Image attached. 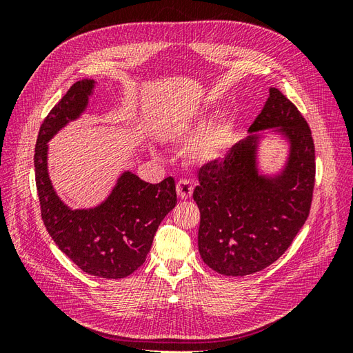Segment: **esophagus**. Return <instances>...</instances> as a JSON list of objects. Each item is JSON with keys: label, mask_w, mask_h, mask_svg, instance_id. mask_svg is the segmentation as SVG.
I'll use <instances>...</instances> for the list:
<instances>
[{"label": "esophagus", "mask_w": 353, "mask_h": 353, "mask_svg": "<svg viewBox=\"0 0 353 353\" xmlns=\"http://www.w3.org/2000/svg\"><path fill=\"white\" fill-rule=\"evenodd\" d=\"M176 193L179 199L187 200L193 194V185H191L187 179H181L176 184Z\"/></svg>", "instance_id": "esophagus-1"}]
</instances>
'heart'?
Returning a JSON list of instances; mask_svg holds the SVG:
<instances>
[{
    "instance_id": "1",
    "label": "heart",
    "mask_w": 353,
    "mask_h": 353,
    "mask_svg": "<svg viewBox=\"0 0 353 353\" xmlns=\"http://www.w3.org/2000/svg\"><path fill=\"white\" fill-rule=\"evenodd\" d=\"M208 125V121L205 117H199L197 121L187 123L183 126V130L179 131L178 137L184 138V140H190L199 132L205 130ZM230 144V128L227 125H215L209 128L206 132H203L197 140L190 145L187 157L193 163L197 165H205L212 163L219 160L223 154H225L227 148Z\"/></svg>"
}]
</instances>
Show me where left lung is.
<instances>
[{
  "label": "left lung",
  "instance_id": "left-lung-1",
  "mask_svg": "<svg viewBox=\"0 0 353 353\" xmlns=\"http://www.w3.org/2000/svg\"><path fill=\"white\" fill-rule=\"evenodd\" d=\"M279 127L291 141V157L276 179L257 175L253 132ZM245 140L222 160L199 169L193 199L200 209L199 252L209 268L244 276L274 263L290 248L311 210L315 145L302 113L276 88L250 125Z\"/></svg>",
  "mask_w": 353,
  "mask_h": 353
}]
</instances>
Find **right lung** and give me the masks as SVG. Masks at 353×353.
<instances>
[{"instance_id":"1","label":"right lung","mask_w":353,"mask_h":353,"mask_svg":"<svg viewBox=\"0 0 353 353\" xmlns=\"http://www.w3.org/2000/svg\"><path fill=\"white\" fill-rule=\"evenodd\" d=\"M94 81L74 82L50 110L35 145V181L44 225L72 262L91 275L117 280L144 263L160 222L176 205L175 181L148 184L125 172L100 206L70 210L52 190L47 172V143L60 128L85 110Z\"/></svg>"}]
</instances>
